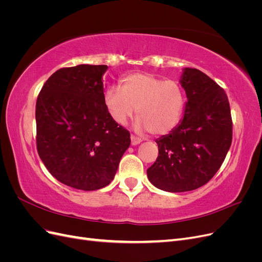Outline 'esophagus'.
Segmentation results:
<instances>
[{"label": "esophagus", "mask_w": 262, "mask_h": 262, "mask_svg": "<svg viewBox=\"0 0 262 262\" xmlns=\"http://www.w3.org/2000/svg\"><path fill=\"white\" fill-rule=\"evenodd\" d=\"M142 142V140L136 136H131V144L132 145H137V144H140Z\"/></svg>", "instance_id": "esophagus-1"}]
</instances>
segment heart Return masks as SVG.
I'll list each match as a JSON object with an SVG mask.
<instances>
[{"label": "heart", "instance_id": "b5f03b06", "mask_svg": "<svg viewBox=\"0 0 262 262\" xmlns=\"http://www.w3.org/2000/svg\"><path fill=\"white\" fill-rule=\"evenodd\" d=\"M120 83L121 87L110 85L104 92L105 106L114 121L125 124L137 109L139 130L163 136L175 129L186 105L178 82L137 72L123 76Z\"/></svg>", "mask_w": 262, "mask_h": 262}]
</instances>
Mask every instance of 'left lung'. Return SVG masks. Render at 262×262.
Masks as SVG:
<instances>
[{"mask_svg":"<svg viewBox=\"0 0 262 262\" xmlns=\"http://www.w3.org/2000/svg\"><path fill=\"white\" fill-rule=\"evenodd\" d=\"M187 95L182 121L156 140L158 156L147 169L152 184L168 192L204 186L223 164L232 144L233 121L225 91L200 70L186 68Z\"/></svg>","mask_w":262,"mask_h":262,"instance_id":"left-lung-1","label":"left lung"}]
</instances>
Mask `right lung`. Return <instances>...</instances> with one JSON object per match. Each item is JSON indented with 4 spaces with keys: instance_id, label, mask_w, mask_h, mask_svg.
Returning <instances> with one entry per match:
<instances>
[{
    "instance_id": "right-lung-1",
    "label": "right lung",
    "mask_w": 262,
    "mask_h": 262,
    "mask_svg": "<svg viewBox=\"0 0 262 262\" xmlns=\"http://www.w3.org/2000/svg\"><path fill=\"white\" fill-rule=\"evenodd\" d=\"M107 66L62 68L43 84L36 102V144L51 175L75 189L113 181L130 146V132L109 116L101 77Z\"/></svg>"
}]
</instances>
